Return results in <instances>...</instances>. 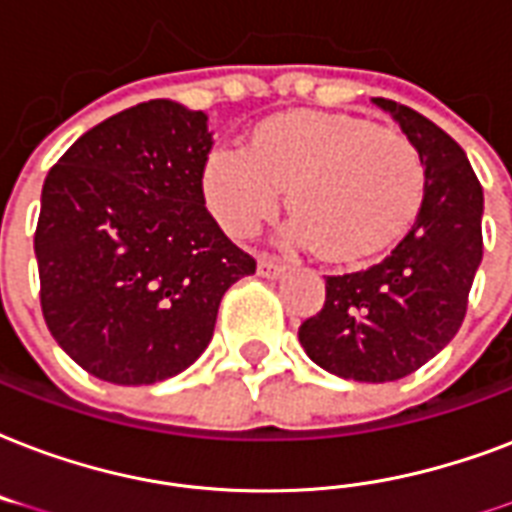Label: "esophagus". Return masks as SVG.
<instances>
[{"instance_id":"1","label":"esophagus","mask_w":512,"mask_h":512,"mask_svg":"<svg viewBox=\"0 0 512 512\" xmlns=\"http://www.w3.org/2000/svg\"><path fill=\"white\" fill-rule=\"evenodd\" d=\"M285 264L283 261H277V259H267V256H264V259H259V275L261 277H269V280H275V277H280V275H285Z\"/></svg>"}]
</instances>
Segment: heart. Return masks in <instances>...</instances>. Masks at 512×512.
Here are the masks:
<instances>
[{"mask_svg": "<svg viewBox=\"0 0 512 512\" xmlns=\"http://www.w3.org/2000/svg\"><path fill=\"white\" fill-rule=\"evenodd\" d=\"M283 189L296 211L288 243L360 259L395 240L417 213L425 168L406 136L328 112L269 117L245 149L216 146L202 165L205 205L232 237L272 219Z\"/></svg>", "mask_w": 512, "mask_h": 512, "instance_id": "b5f03b06", "label": "heart"}]
</instances>
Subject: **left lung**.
<instances>
[{"label": "left lung", "instance_id": "1", "mask_svg": "<svg viewBox=\"0 0 512 512\" xmlns=\"http://www.w3.org/2000/svg\"><path fill=\"white\" fill-rule=\"evenodd\" d=\"M417 146L425 200L379 264L326 277V304L304 320L312 363L352 382H395L435 358L462 326L483 256V189L465 149L414 109L371 98Z\"/></svg>", "mask_w": 512, "mask_h": 512}]
</instances>
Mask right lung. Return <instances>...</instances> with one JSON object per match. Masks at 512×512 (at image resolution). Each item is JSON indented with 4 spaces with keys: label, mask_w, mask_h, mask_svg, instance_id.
Masks as SVG:
<instances>
[{
    "label": "right lung",
    "mask_w": 512,
    "mask_h": 512,
    "mask_svg": "<svg viewBox=\"0 0 512 512\" xmlns=\"http://www.w3.org/2000/svg\"><path fill=\"white\" fill-rule=\"evenodd\" d=\"M208 114L154 98L69 146L42 186L34 253L50 334L87 374L154 384L213 339L221 296L256 261L202 197Z\"/></svg>",
    "instance_id": "add662e5"
}]
</instances>
